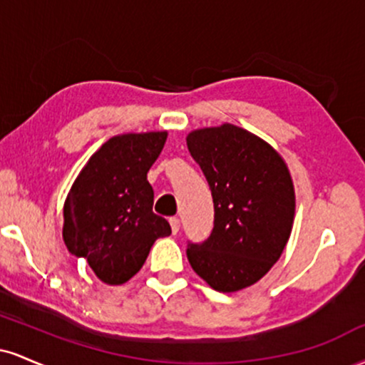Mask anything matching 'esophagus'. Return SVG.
<instances>
[{
    "label": "esophagus",
    "mask_w": 365,
    "mask_h": 365,
    "mask_svg": "<svg viewBox=\"0 0 365 365\" xmlns=\"http://www.w3.org/2000/svg\"><path fill=\"white\" fill-rule=\"evenodd\" d=\"M170 225H171V232L177 235V233L180 232V220H178V217H170Z\"/></svg>",
    "instance_id": "esophagus-1"
}]
</instances>
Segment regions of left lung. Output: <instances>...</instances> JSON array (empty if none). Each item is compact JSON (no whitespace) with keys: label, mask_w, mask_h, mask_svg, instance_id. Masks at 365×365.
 I'll return each mask as SVG.
<instances>
[{"label":"left lung","mask_w":365,"mask_h":365,"mask_svg":"<svg viewBox=\"0 0 365 365\" xmlns=\"http://www.w3.org/2000/svg\"><path fill=\"white\" fill-rule=\"evenodd\" d=\"M187 148L215 202V228L202 244H188V262L215 290H244L274 266L290 238V171L267 142L232 123L194 130Z\"/></svg>","instance_id":"8db88e82"}]
</instances>
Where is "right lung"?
Listing matches in <instances>:
<instances>
[{
    "mask_svg": "<svg viewBox=\"0 0 365 365\" xmlns=\"http://www.w3.org/2000/svg\"><path fill=\"white\" fill-rule=\"evenodd\" d=\"M168 132L123 133L92 154L63 206V240L108 284L128 282L140 271L150 247L171 233L154 215L148 171Z\"/></svg>",
    "mask_w": 365,
    "mask_h": 365,
    "instance_id": "obj_1",
    "label": "right lung"
}]
</instances>
